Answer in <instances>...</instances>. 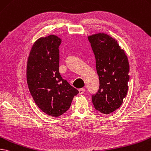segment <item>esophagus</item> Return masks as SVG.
<instances>
[{
    "instance_id": "34e87169",
    "label": "esophagus",
    "mask_w": 151,
    "mask_h": 151,
    "mask_svg": "<svg viewBox=\"0 0 151 151\" xmlns=\"http://www.w3.org/2000/svg\"><path fill=\"white\" fill-rule=\"evenodd\" d=\"M78 91H79V94H80V95H81V94H83L84 92H85V89H83V88L79 89H78Z\"/></svg>"
}]
</instances>
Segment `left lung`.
Returning <instances> with one entry per match:
<instances>
[{
  "label": "left lung",
  "mask_w": 151,
  "mask_h": 151,
  "mask_svg": "<svg viewBox=\"0 0 151 151\" xmlns=\"http://www.w3.org/2000/svg\"><path fill=\"white\" fill-rule=\"evenodd\" d=\"M96 58L100 88L92 96L94 108L108 114L120 107L127 95L129 63L125 51L115 38L105 33L87 37Z\"/></svg>",
  "instance_id": "left-lung-1"
}]
</instances>
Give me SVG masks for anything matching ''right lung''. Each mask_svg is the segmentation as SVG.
<instances>
[{"label": "right lung", "instance_id": "right-lung-1", "mask_svg": "<svg viewBox=\"0 0 151 151\" xmlns=\"http://www.w3.org/2000/svg\"><path fill=\"white\" fill-rule=\"evenodd\" d=\"M62 39L55 35L35 42L27 59L26 76L30 93L44 113L58 117L67 111L79 92L59 73V45Z\"/></svg>", "mask_w": 151, "mask_h": 151}]
</instances>
